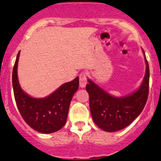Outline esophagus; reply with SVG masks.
<instances>
[{
  "mask_svg": "<svg viewBox=\"0 0 161 161\" xmlns=\"http://www.w3.org/2000/svg\"><path fill=\"white\" fill-rule=\"evenodd\" d=\"M79 83H80V87H84L87 84V74L84 73V72H81L80 74V77H79Z\"/></svg>",
  "mask_w": 161,
  "mask_h": 161,
  "instance_id": "34e87169",
  "label": "esophagus"
}]
</instances>
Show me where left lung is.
Returning <instances> with one entry per match:
<instances>
[{
  "label": "left lung",
  "instance_id": "1",
  "mask_svg": "<svg viewBox=\"0 0 161 161\" xmlns=\"http://www.w3.org/2000/svg\"><path fill=\"white\" fill-rule=\"evenodd\" d=\"M143 52L144 51L143 50ZM147 68L141 87L128 96L116 97L111 96L93 81L88 80L86 85L89 94L90 109L95 124L108 132L125 128L140 115L144 108L149 93L150 70L144 53Z\"/></svg>",
  "mask_w": 161,
  "mask_h": 161
}]
</instances>
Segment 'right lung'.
<instances>
[{
    "instance_id": "obj_1",
    "label": "right lung",
    "mask_w": 161,
    "mask_h": 161,
    "mask_svg": "<svg viewBox=\"0 0 161 161\" xmlns=\"http://www.w3.org/2000/svg\"><path fill=\"white\" fill-rule=\"evenodd\" d=\"M18 53L12 74L14 94L17 106L25 122L31 128L44 134L59 130L66 124L69 107L79 87V78L64 84L45 98H33L22 91L18 78Z\"/></svg>"
}]
</instances>
